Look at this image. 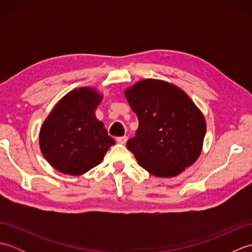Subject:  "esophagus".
Masks as SVG:
<instances>
[{
    "label": "esophagus",
    "mask_w": 252,
    "mask_h": 252,
    "mask_svg": "<svg viewBox=\"0 0 252 252\" xmlns=\"http://www.w3.org/2000/svg\"><path fill=\"white\" fill-rule=\"evenodd\" d=\"M127 141V137L126 136H119L117 137V142L119 144H126Z\"/></svg>",
    "instance_id": "1"
}]
</instances>
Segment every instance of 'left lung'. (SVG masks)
Instances as JSON below:
<instances>
[{
	"label": "left lung",
	"mask_w": 252,
	"mask_h": 252,
	"mask_svg": "<svg viewBox=\"0 0 252 252\" xmlns=\"http://www.w3.org/2000/svg\"><path fill=\"white\" fill-rule=\"evenodd\" d=\"M138 119L126 142L138 164L159 178H173L199 157L206 135L202 112L183 90L157 79L141 80L125 91Z\"/></svg>",
	"instance_id": "1"
}]
</instances>
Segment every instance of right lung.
Listing matches in <instances>:
<instances>
[{"instance_id":"obj_1","label":"right lung","mask_w":252,"mask_h":252,"mask_svg":"<svg viewBox=\"0 0 252 252\" xmlns=\"http://www.w3.org/2000/svg\"><path fill=\"white\" fill-rule=\"evenodd\" d=\"M103 95L93 88H79L58 101L39 134L42 154L53 168L81 175L96 167L116 143L95 116Z\"/></svg>"}]
</instances>
